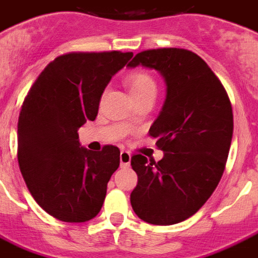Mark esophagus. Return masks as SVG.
Instances as JSON below:
<instances>
[{
    "mask_svg": "<svg viewBox=\"0 0 258 258\" xmlns=\"http://www.w3.org/2000/svg\"><path fill=\"white\" fill-rule=\"evenodd\" d=\"M131 153L127 151H121L119 153V163H121V167H129L131 164Z\"/></svg>",
    "mask_w": 258,
    "mask_h": 258,
    "instance_id": "1",
    "label": "esophagus"
}]
</instances>
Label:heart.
I'll return each mask as SVG.
<instances>
[{
    "label": "heart",
    "mask_w": 258,
    "mask_h": 258,
    "mask_svg": "<svg viewBox=\"0 0 258 258\" xmlns=\"http://www.w3.org/2000/svg\"><path fill=\"white\" fill-rule=\"evenodd\" d=\"M125 82H126L132 98L156 93V83L153 81V78L149 74L143 73V71H136V73L129 74ZM126 125H132V119H127Z\"/></svg>",
    "instance_id": "obj_1"
}]
</instances>
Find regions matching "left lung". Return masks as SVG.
Wrapping results in <instances>:
<instances>
[{
	"instance_id": "left-lung-1",
	"label": "left lung",
	"mask_w": 258,
	"mask_h": 258,
	"mask_svg": "<svg viewBox=\"0 0 258 258\" xmlns=\"http://www.w3.org/2000/svg\"><path fill=\"white\" fill-rule=\"evenodd\" d=\"M163 75L167 98L149 129L164 152L160 161L133 155L137 185L131 203L139 218L173 225L197 213L217 188L233 137V110L226 90L201 56L183 48L137 53L129 67Z\"/></svg>"
}]
</instances>
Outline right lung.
I'll list each match as a JSON object with an SVG mask.
<instances>
[{
	"instance_id": "add662e5",
	"label": "right lung",
	"mask_w": 258,
	"mask_h": 258,
	"mask_svg": "<svg viewBox=\"0 0 258 258\" xmlns=\"http://www.w3.org/2000/svg\"><path fill=\"white\" fill-rule=\"evenodd\" d=\"M133 52H70L41 71L17 125L21 175L37 205L63 222H86L101 211L119 149L81 147L78 129L98 114L103 90Z\"/></svg>"
}]
</instances>
